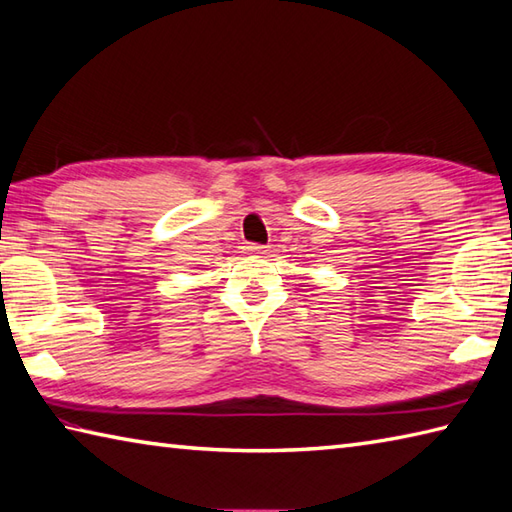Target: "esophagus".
Here are the masks:
<instances>
[{"mask_svg": "<svg viewBox=\"0 0 512 512\" xmlns=\"http://www.w3.org/2000/svg\"><path fill=\"white\" fill-rule=\"evenodd\" d=\"M248 253L264 255V253H266V246H262V244H250V246H248Z\"/></svg>", "mask_w": 512, "mask_h": 512, "instance_id": "1", "label": "esophagus"}]
</instances>
